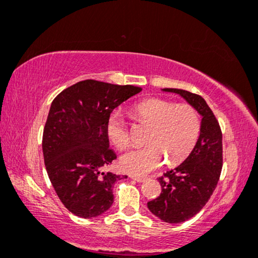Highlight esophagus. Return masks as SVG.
Masks as SVG:
<instances>
[{
  "label": "esophagus",
  "mask_w": 258,
  "mask_h": 258,
  "mask_svg": "<svg viewBox=\"0 0 258 258\" xmlns=\"http://www.w3.org/2000/svg\"><path fill=\"white\" fill-rule=\"evenodd\" d=\"M131 178L137 180V182H139V183H142V182H145V180H147V177H138V176H131Z\"/></svg>",
  "instance_id": "1"
}]
</instances>
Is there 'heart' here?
<instances>
[{
    "label": "heart",
    "instance_id": "obj_1",
    "mask_svg": "<svg viewBox=\"0 0 258 258\" xmlns=\"http://www.w3.org/2000/svg\"><path fill=\"white\" fill-rule=\"evenodd\" d=\"M134 119L151 126L146 134L147 145L130 149L120 157V167L128 174L142 176L160 168L167 160L178 164L190 155L201 134V117L190 104H176L159 98H149L132 107ZM106 134L118 149L131 144L130 130L120 111L107 118Z\"/></svg>",
    "mask_w": 258,
    "mask_h": 258
}]
</instances>
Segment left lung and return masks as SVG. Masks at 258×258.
I'll return each instance as SVG.
<instances>
[{
    "instance_id": "1",
    "label": "left lung",
    "mask_w": 258,
    "mask_h": 258,
    "mask_svg": "<svg viewBox=\"0 0 258 258\" xmlns=\"http://www.w3.org/2000/svg\"><path fill=\"white\" fill-rule=\"evenodd\" d=\"M185 98L203 116L201 136L187 159L157 179L162 191L147 203L151 212L169 224L195 217L212 196L222 169V132L218 119L202 96L164 88Z\"/></svg>"
}]
</instances>
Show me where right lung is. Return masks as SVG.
<instances>
[{"mask_svg": "<svg viewBox=\"0 0 258 258\" xmlns=\"http://www.w3.org/2000/svg\"><path fill=\"white\" fill-rule=\"evenodd\" d=\"M141 90L86 80L53 99L43 134L44 162L57 197L73 214L95 218L112 205V185L120 176L103 171L117 159L109 148L106 121Z\"/></svg>", "mask_w": 258, "mask_h": 258, "instance_id": "right-lung-1", "label": "right lung"}]
</instances>
